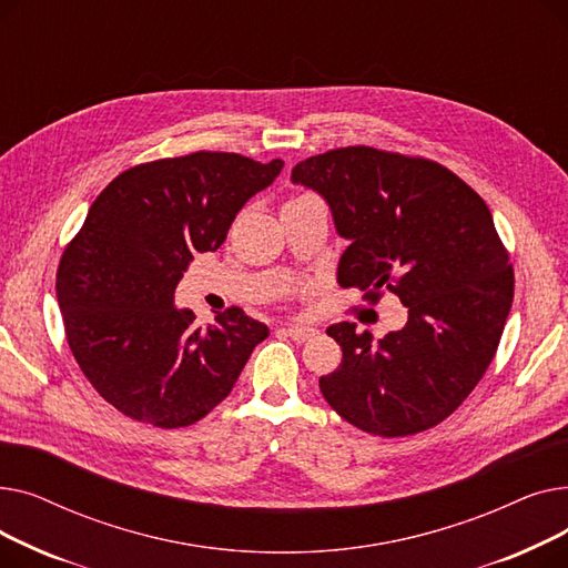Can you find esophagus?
<instances>
[{
  "mask_svg": "<svg viewBox=\"0 0 568 568\" xmlns=\"http://www.w3.org/2000/svg\"><path fill=\"white\" fill-rule=\"evenodd\" d=\"M283 332H285L292 341H296V343H304V341H308L311 336H315V329H313V326H308V324H287Z\"/></svg>",
  "mask_w": 568,
  "mask_h": 568,
  "instance_id": "esophagus-1",
  "label": "esophagus"
}]
</instances>
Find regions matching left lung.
<instances>
[{
	"mask_svg": "<svg viewBox=\"0 0 568 568\" xmlns=\"http://www.w3.org/2000/svg\"><path fill=\"white\" fill-rule=\"evenodd\" d=\"M292 182L317 191L349 246L341 287L407 306L400 332L375 341L332 324L341 366L320 392L343 419L379 437L428 430L454 414L488 371L514 302V266L484 197L444 165L373 146L296 163Z\"/></svg>",
	"mask_w": 568,
	"mask_h": 568,
	"instance_id": "1",
	"label": "left lung"
}]
</instances>
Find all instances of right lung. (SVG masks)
I'll list each match as a JSON object with an SVG mask.
<instances>
[{
	"label": "right lung",
	"instance_id": "add662e5",
	"mask_svg": "<svg viewBox=\"0 0 568 568\" xmlns=\"http://www.w3.org/2000/svg\"><path fill=\"white\" fill-rule=\"evenodd\" d=\"M281 170L195 152L124 170L89 206L59 260L57 302L80 371L112 407L172 430L227 398L266 324L232 306L202 329L174 308V287Z\"/></svg>",
	"mask_w": 568,
	"mask_h": 568
}]
</instances>
